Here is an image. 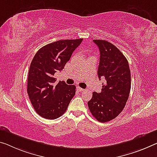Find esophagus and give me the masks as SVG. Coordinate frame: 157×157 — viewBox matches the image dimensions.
<instances>
[{"instance_id": "obj_1", "label": "esophagus", "mask_w": 157, "mask_h": 157, "mask_svg": "<svg viewBox=\"0 0 157 157\" xmlns=\"http://www.w3.org/2000/svg\"><path fill=\"white\" fill-rule=\"evenodd\" d=\"M77 90H78L79 91V92H82V91L84 90V89H83V88H81V87L78 86V87H77Z\"/></svg>"}]
</instances>
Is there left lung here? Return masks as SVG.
Wrapping results in <instances>:
<instances>
[{
	"instance_id": "left-lung-1",
	"label": "left lung",
	"mask_w": 157,
	"mask_h": 157,
	"mask_svg": "<svg viewBox=\"0 0 157 157\" xmlns=\"http://www.w3.org/2000/svg\"><path fill=\"white\" fill-rule=\"evenodd\" d=\"M100 50L98 75L104 77L100 93L93 92L88 102L90 112L98 121L115 119L126 105L131 86V71L127 59L118 48L104 40H93Z\"/></svg>"
}]
</instances>
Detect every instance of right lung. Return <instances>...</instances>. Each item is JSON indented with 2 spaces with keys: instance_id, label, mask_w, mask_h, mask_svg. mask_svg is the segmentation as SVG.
Here are the masks:
<instances>
[{
  "instance_id": "1",
  "label": "right lung",
  "mask_w": 157,
  "mask_h": 157,
  "mask_svg": "<svg viewBox=\"0 0 157 157\" xmlns=\"http://www.w3.org/2000/svg\"><path fill=\"white\" fill-rule=\"evenodd\" d=\"M83 38L60 40L38 50L31 61L27 79V93L38 115L56 119L64 114L75 95L76 86L55 83V72L62 71Z\"/></svg>"
}]
</instances>
